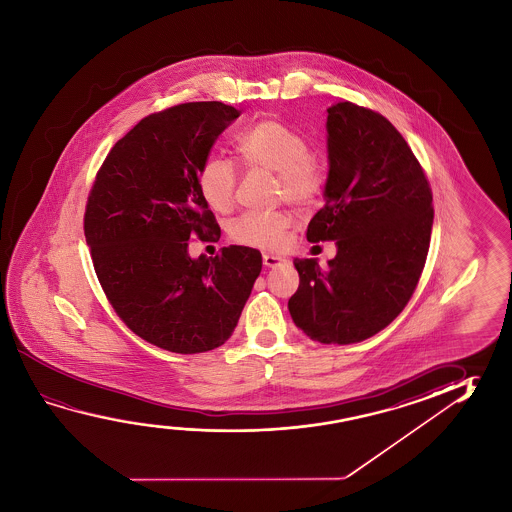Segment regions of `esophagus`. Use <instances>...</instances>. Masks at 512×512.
Wrapping results in <instances>:
<instances>
[{
	"label": "esophagus",
	"mask_w": 512,
	"mask_h": 512,
	"mask_svg": "<svg viewBox=\"0 0 512 512\" xmlns=\"http://www.w3.org/2000/svg\"><path fill=\"white\" fill-rule=\"evenodd\" d=\"M262 260H264V266H266V268H277V266L285 262V259L278 257V255H273V253H264Z\"/></svg>",
	"instance_id": "obj_1"
}]
</instances>
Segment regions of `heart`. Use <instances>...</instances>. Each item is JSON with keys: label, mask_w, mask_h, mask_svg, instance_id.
Listing matches in <instances>:
<instances>
[{"label": "heart", "mask_w": 512, "mask_h": 512, "mask_svg": "<svg viewBox=\"0 0 512 512\" xmlns=\"http://www.w3.org/2000/svg\"><path fill=\"white\" fill-rule=\"evenodd\" d=\"M234 148L248 168L277 173L275 193L296 207L318 202L327 182L325 171L312 155L309 141L293 126L278 119H260L235 135ZM237 173L232 162L210 157L198 173V189L210 209L228 212L234 205ZM291 214L284 210L246 212L230 225L235 243L262 250H277L291 227Z\"/></svg>", "instance_id": "1"}]
</instances>
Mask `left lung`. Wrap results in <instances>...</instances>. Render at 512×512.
Wrapping results in <instances>:
<instances>
[{"instance_id": "obj_1", "label": "left lung", "mask_w": 512, "mask_h": 512, "mask_svg": "<svg viewBox=\"0 0 512 512\" xmlns=\"http://www.w3.org/2000/svg\"><path fill=\"white\" fill-rule=\"evenodd\" d=\"M325 207L307 241H336L328 268L294 259L298 291L287 303L294 325L323 344L361 343L411 300L425 268L434 221L432 189L402 134L352 101L327 110Z\"/></svg>"}]
</instances>
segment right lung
<instances>
[{
  "label": "right lung",
  "instance_id": "add662e5",
  "mask_svg": "<svg viewBox=\"0 0 512 512\" xmlns=\"http://www.w3.org/2000/svg\"><path fill=\"white\" fill-rule=\"evenodd\" d=\"M241 116L193 101L141 119L96 173L84 216L96 277L112 309L144 341L203 353L232 336L262 269L259 250L228 246L189 257V239L221 230L198 189L219 134Z\"/></svg>",
  "mask_w": 512,
  "mask_h": 512
}]
</instances>
